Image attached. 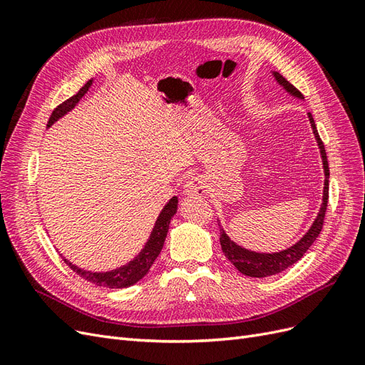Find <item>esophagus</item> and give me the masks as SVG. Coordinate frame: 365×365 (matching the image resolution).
I'll return each instance as SVG.
<instances>
[{"label": "esophagus", "instance_id": "1", "mask_svg": "<svg viewBox=\"0 0 365 365\" xmlns=\"http://www.w3.org/2000/svg\"><path fill=\"white\" fill-rule=\"evenodd\" d=\"M205 193V181L201 178V176H193L184 185V195L185 196H202Z\"/></svg>", "mask_w": 365, "mask_h": 365}]
</instances>
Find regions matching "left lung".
Wrapping results in <instances>:
<instances>
[{"mask_svg":"<svg viewBox=\"0 0 365 365\" xmlns=\"http://www.w3.org/2000/svg\"><path fill=\"white\" fill-rule=\"evenodd\" d=\"M275 81H277L286 91L295 97H303L302 93L297 90V88L289 83L288 81L280 73H274ZM309 120H311V126L314 129V134L317 138V143L319 146V152H322V158H323V168H324V192H323V205L319 208V213L317 219L314 220L312 227L309 228L307 233L297 242L295 245L291 248L280 251V252H274V254H263V252H254L250 250L242 248L236 245L233 240H230V237L225 235V231L220 228V247H222V251L225 254V257L235 264L237 271H240L244 275H248V277H268V275L279 274L284 271L286 268L292 267L295 262L300 260L303 257V254L311 248V245L318 237V235L322 233L323 225H324V216H326V210H327V201H329V164H327V157H326V149L322 138L318 135V130L315 126V121L312 118V114L307 113Z\"/></svg>","mask_w":365,"mask_h":365,"instance_id":"left-lung-1","label":"left lung"}]
</instances>
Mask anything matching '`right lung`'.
I'll list each match as a JSON object with an SVG mask.
<instances>
[{
  "mask_svg": "<svg viewBox=\"0 0 365 365\" xmlns=\"http://www.w3.org/2000/svg\"><path fill=\"white\" fill-rule=\"evenodd\" d=\"M91 83H93V81L86 82L73 97L67 98V101L58 105L56 109L51 113L47 126L50 128L58 118H61L62 115L71 111V109L76 106V103L81 101L88 90H90ZM176 208H178V197L173 196L172 200L165 204L163 212L160 213L157 222H155V227H153L150 237L148 240V244L145 245V248L141 250V252L134 260H130L128 264H125V267H121L114 271H109V272H91V271H85V269L74 267V264L71 262H68L67 259H63V262L67 263L76 274H79L82 279L91 282L97 286H103V288H111V289L128 288V286H132L145 277L148 271L150 269L152 263L155 262V259L158 257V254L163 250L165 236H168L170 219L176 213Z\"/></svg>",
  "mask_w": 365,
  "mask_h": 365,
  "instance_id": "right-lung-1",
  "label": "right lung"
}]
</instances>
